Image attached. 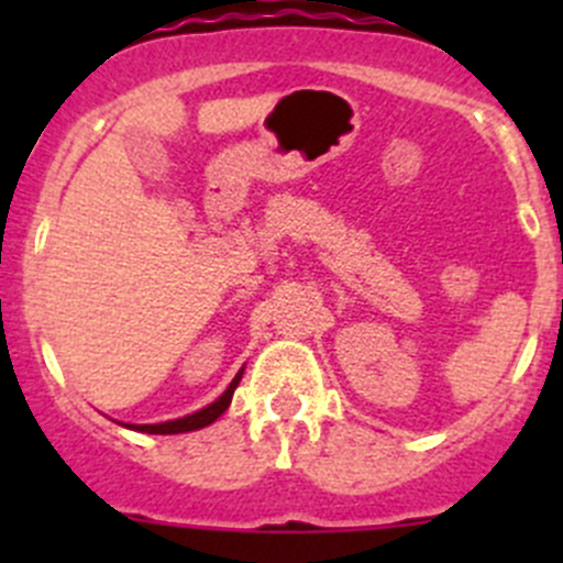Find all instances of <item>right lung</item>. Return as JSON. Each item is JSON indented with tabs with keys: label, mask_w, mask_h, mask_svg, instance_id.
Listing matches in <instances>:
<instances>
[{
	"label": "right lung",
	"mask_w": 563,
	"mask_h": 563,
	"mask_svg": "<svg viewBox=\"0 0 563 563\" xmlns=\"http://www.w3.org/2000/svg\"><path fill=\"white\" fill-rule=\"evenodd\" d=\"M242 373H245V367H242L240 373L234 376V382L225 387L223 395L218 397V400H212L209 406L198 408V411L187 413V417H179V419H168V422H157V424H124V428L130 430H139V433H150V435H174V433H190V430H201L207 428V424H212L214 419H220L225 413V408L231 406V397H234V389L240 387L242 382Z\"/></svg>",
	"instance_id": "obj_1"
}]
</instances>
